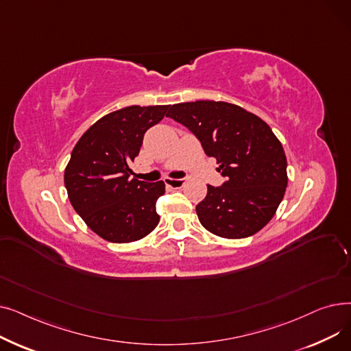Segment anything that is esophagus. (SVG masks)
I'll return each instance as SVG.
<instances>
[{"label":"esophagus","instance_id":"obj_1","mask_svg":"<svg viewBox=\"0 0 351 351\" xmlns=\"http://www.w3.org/2000/svg\"><path fill=\"white\" fill-rule=\"evenodd\" d=\"M165 183H166V186H171V188L179 189V188H182L183 185H185V179H172V178H166V179H165Z\"/></svg>","mask_w":351,"mask_h":351}]
</instances>
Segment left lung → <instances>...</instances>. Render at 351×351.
Instances as JSON below:
<instances>
[{"mask_svg":"<svg viewBox=\"0 0 351 351\" xmlns=\"http://www.w3.org/2000/svg\"><path fill=\"white\" fill-rule=\"evenodd\" d=\"M166 117L189 128L228 178L223 186L208 185L206 197L196 206L202 226L225 239H243L263 229L287 186V159L270 126L223 101L175 104Z\"/></svg>","mask_w":351,"mask_h":351,"instance_id":"left-lung-1","label":"left lung"}]
</instances>
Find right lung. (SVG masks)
Listing matches in <instances>:
<instances>
[{
	"mask_svg": "<svg viewBox=\"0 0 351 351\" xmlns=\"http://www.w3.org/2000/svg\"><path fill=\"white\" fill-rule=\"evenodd\" d=\"M169 105L128 106L92 125L73 146L64 183L72 208L86 226L112 243H131L159 222L156 200L165 183L132 178L143 135L163 119Z\"/></svg>",
	"mask_w": 351,
	"mask_h": 351,
	"instance_id": "right-lung-1",
	"label": "right lung"
}]
</instances>
